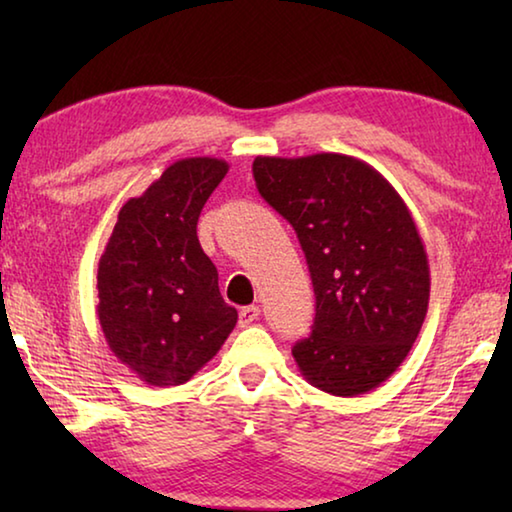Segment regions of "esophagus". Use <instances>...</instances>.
Returning <instances> with one entry per match:
<instances>
[{"instance_id": "1", "label": "esophagus", "mask_w": 512, "mask_h": 512, "mask_svg": "<svg viewBox=\"0 0 512 512\" xmlns=\"http://www.w3.org/2000/svg\"><path fill=\"white\" fill-rule=\"evenodd\" d=\"M257 318H259V307L257 305H250V307H244V309L239 311V325L241 327L253 325Z\"/></svg>"}]
</instances>
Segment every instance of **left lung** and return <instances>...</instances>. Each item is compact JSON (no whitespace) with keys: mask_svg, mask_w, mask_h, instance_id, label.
<instances>
[{"mask_svg":"<svg viewBox=\"0 0 512 512\" xmlns=\"http://www.w3.org/2000/svg\"><path fill=\"white\" fill-rule=\"evenodd\" d=\"M264 201L296 230L316 318L293 359L336 397L377 388L411 352L429 307V262L409 207L368 162L343 153L257 155Z\"/></svg>","mask_w":512,"mask_h":512,"instance_id":"8db88e82","label":"left lung"}]
</instances>
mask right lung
<instances>
[{"mask_svg":"<svg viewBox=\"0 0 512 512\" xmlns=\"http://www.w3.org/2000/svg\"><path fill=\"white\" fill-rule=\"evenodd\" d=\"M228 162H173L128 198L99 259L97 316L112 354L149 386L192 379L237 325L196 223Z\"/></svg>","mask_w":512,"mask_h":512,"instance_id":"obj_1","label":"right lung"}]
</instances>
